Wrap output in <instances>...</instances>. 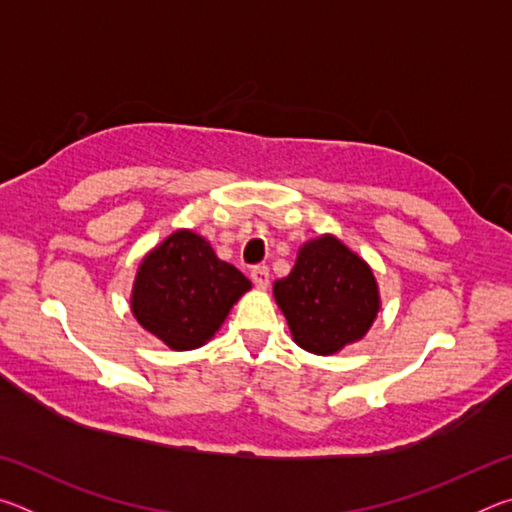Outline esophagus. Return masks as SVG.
<instances>
[{
	"instance_id": "obj_1",
	"label": "esophagus",
	"mask_w": 512,
	"mask_h": 512,
	"mask_svg": "<svg viewBox=\"0 0 512 512\" xmlns=\"http://www.w3.org/2000/svg\"><path fill=\"white\" fill-rule=\"evenodd\" d=\"M250 277H253L257 289H266L268 287V277H271V273H268V266H255L253 271H250Z\"/></svg>"
}]
</instances>
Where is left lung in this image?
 Listing matches in <instances>:
<instances>
[{
	"label": "left lung",
	"mask_w": 512,
	"mask_h": 512,
	"mask_svg": "<svg viewBox=\"0 0 512 512\" xmlns=\"http://www.w3.org/2000/svg\"><path fill=\"white\" fill-rule=\"evenodd\" d=\"M277 307L302 350L334 354L366 336L381 307L370 266L332 235L307 241L273 284Z\"/></svg>",
	"instance_id": "1"
}]
</instances>
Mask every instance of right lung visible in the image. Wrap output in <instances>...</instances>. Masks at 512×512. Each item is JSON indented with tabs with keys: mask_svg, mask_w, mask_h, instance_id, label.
Wrapping results in <instances>:
<instances>
[{
	"mask_svg": "<svg viewBox=\"0 0 512 512\" xmlns=\"http://www.w3.org/2000/svg\"><path fill=\"white\" fill-rule=\"evenodd\" d=\"M248 289V277L221 262L210 241L176 230L142 259L131 309L137 323L171 350H194L212 339Z\"/></svg>",
	"mask_w": 512,
	"mask_h": 512,
	"instance_id": "1",
	"label": "right lung"
}]
</instances>
